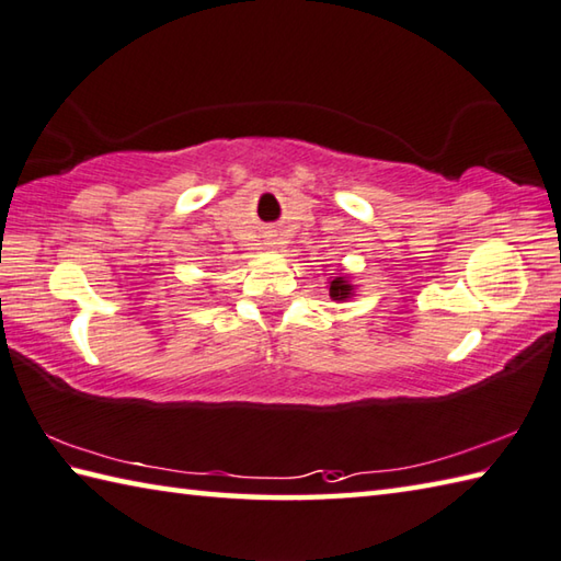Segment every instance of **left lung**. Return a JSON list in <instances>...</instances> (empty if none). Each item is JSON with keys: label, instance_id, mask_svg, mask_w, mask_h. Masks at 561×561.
Listing matches in <instances>:
<instances>
[{"label": "left lung", "instance_id": "8db88e82", "mask_svg": "<svg viewBox=\"0 0 561 561\" xmlns=\"http://www.w3.org/2000/svg\"><path fill=\"white\" fill-rule=\"evenodd\" d=\"M352 295V285H348L344 278H334L330 285V298L332 300H344Z\"/></svg>", "mask_w": 561, "mask_h": 561}]
</instances>
